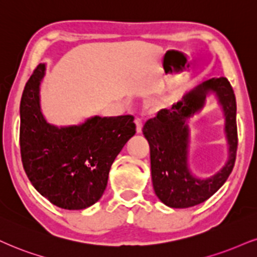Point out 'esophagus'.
I'll return each instance as SVG.
<instances>
[{"label": "esophagus", "instance_id": "1", "mask_svg": "<svg viewBox=\"0 0 257 257\" xmlns=\"http://www.w3.org/2000/svg\"><path fill=\"white\" fill-rule=\"evenodd\" d=\"M136 122V131H137V134H141L142 130H143V121H142V119L137 118L135 120Z\"/></svg>", "mask_w": 257, "mask_h": 257}]
</instances>
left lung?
Wrapping results in <instances>:
<instances>
[{
	"label": "left lung",
	"instance_id": "1",
	"mask_svg": "<svg viewBox=\"0 0 257 257\" xmlns=\"http://www.w3.org/2000/svg\"><path fill=\"white\" fill-rule=\"evenodd\" d=\"M210 91L217 95L226 115L229 160L213 177L198 179L188 168L189 130L185 120L202 108ZM236 109L230 82L225 77H213L187 93L170 109H161L145 122L143 134L150 145L153 185L163 204L174 208L192 207L211 198L225 183L235 166L238 144Z\"/></svg>",
	"mask_w": 257,
	"mask_h": 257
}]
</instances>
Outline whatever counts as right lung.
<instances>
[{
    "mask_svg": "<svg viewBox=\"0 0 257 257\" xmlns=\"http://www.w3.org/2000/svg\"><path fill=\"white\" fill-rule=\"evenodd\" d=\"M39 64L25 85L20 102V151L32 185L51 204L83 210L102 196L112 163L136 134L132 115L94 116L78 126L56 127L43 116Z\"/></svg>",
    "mask_w": 257,
    "mask_h": 257,
    "instance_id": "right-lung-1",
    "label": "right lung"
}]
</instances>
